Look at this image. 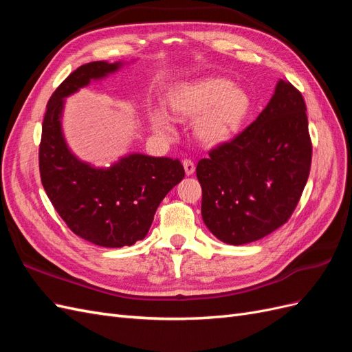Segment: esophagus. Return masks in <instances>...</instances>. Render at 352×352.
Masks as SVG:
<instances>
[{"label":"esophagus","mask_w":352,"mask_h":352,"mask_svg":"<svg viewBox=\"0 0 352 352\" xmlns=\"http://www.w3.org/2000/svg\"><path fill=\"white\" fill-rule=\"evenodd\" d=\"M184 167H185V173L188 175V176H190V175H194V172H195V164H194V162L192 160H184Z\"/></svg>","instance_id":"esophagus-1"}]
</instances>
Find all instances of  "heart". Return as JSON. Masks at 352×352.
Listing matches in <instances>:
<instances>
[{
    "mask_svg": "<svg viewBox=\"0 0 352 352\" xmlns=\"http://www.w3.org/2000/svg\"><path fill=\"white\" fill-rule=\"evenodd\" d=\"M168 105L180 119H197L195 133L206 145H219L235 135L251 109L248 94L232 87L228 79L207 78L176 88L168 97ZM154 127L163 135L172 133L167 114L153 116Z\"/></svg>",
    "mask_w": 352,
    "mask_h": 352,
    "instance_id": "heart-1",
    "label": "heart"
}]
</instances>
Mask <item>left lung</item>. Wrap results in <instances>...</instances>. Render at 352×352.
<instances>
[{"instance_id":"8db88e82","label":"left lung","mask_w":352,"mask_h":352,"mask_svg":"<svg viewBox=\"0 0 352 352\" xmlns=\"http://www.w3.org/2000/svg\"><path fill=\"white\" fill-rule=\"evenodd\" d=\"M305 110L301 92L279 80L255 122L199 160L201 214L217 239L254 242L291 219L311 167Z\"/></svg>"}]
</instances>
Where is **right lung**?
Masks as SVG:
<instances>
[{
    "mask_svg": "<svg viewBox=\"0 0 352 352\" xmlns=\"http://www.w3.org/2000/svg\"><path fill=\"white\" fill-rule=\"evenodd\" d=\"M120 67L92 61L78 67L51 95L42 122L39 173L50 201L69 229L105 248H122L146 236L160 202L185 177L179 160L131 154L109 168L74 157L61 133L65 97Z\"/></svg>",
    "mask_w": 352,
    "mask_h": 352,
    "instance_id": "obj_1",
    "label": "right lung"
}]
</instances>
